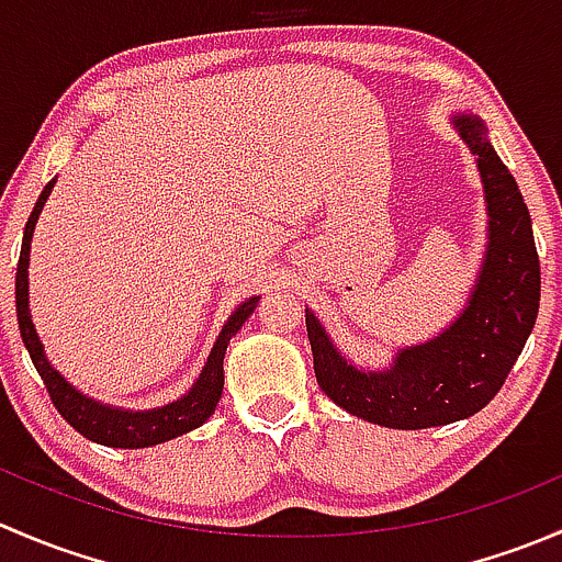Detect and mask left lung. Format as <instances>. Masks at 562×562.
Instances as JSON below:
<instances>
[{"instance_id": "1", "label": "left lung", "mask_w": 562, "mask_h": 562, "mask_svg": "<svg viewBox=\"0 0 562 562\" xmlns=\"http://www.w3.org/2000/svg\"><path fill=\"white\" fill-rule=\"evenodd\" d=\"M454 127L479 162L490 214L484 263L457 321L427 342L400 348L391 367L372 372L350 364L307 310L317 386L350 416L381 427H440L490 405L522 353L541 302V266L517 179L479 116L454 113Z\"/></svg>"}]
</instances>
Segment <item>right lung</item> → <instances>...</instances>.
<instances>
[{"instance_id":"add662e5","label":"right lung","mask_w":562,"mask_h":562,"mask_svg":"<svg viewBox=\"0 0 562 562\" xmlns=\"http://www.w3.org/2000/svg\"><path fill=\"white\" fill-rule=\"evenodd\" d=\"M50 190H54V181H48L45 190L40 192L35 209H32L30 214V223H26L24 228L19 271H15V313H19L21 339H24L26 350H30L32 356V364H35L45 389H48L54 407L61 413V418H65L76 432H81L83 438H89L92 443L111 446V449H149V446L166 443V440L179 438V435L201 427V424L214 413L220 396H223L225 348H228L231 337H236L241 323H245L247 317L252 315V310L258 307V296L247 299L245 304L236 307V313L228 317V323H225L223 331H220L217 342H214L212 353H209L198 381L192 383V389L187 391L181 400L171 402V405L155 407V411H122V407L103 405V402L81 394V391L70 386V383L50 367L48 356H45L43 350V342H40L35 331V323H32L30 315V247L37 217L40 212H43L45 201H48Z\"/></svg>"}]
</instances>
